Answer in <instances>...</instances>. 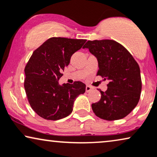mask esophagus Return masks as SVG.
Instances as JSON below:
<instances>
[{"mask_svg": "<svg viewBox=\"0 0 157 157\" xmlns=\"http://www.w3.org/2000/svg\"><path fill=\"white\" fill-rule=\"evenodd\" d=\"M92 90H93V87H90V86H89V85H87L86 88H85V90H86L87 93H89V92L91 91Z\"/></svg>", "mask_w": 157, "mask_h": 157, "instance_id": "34e87169", "label": "esophagus"}]
</instances>
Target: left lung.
Wrapping results in <instances>:
<instances>
[{
  "label": "left lung",
  "mask_w": 157,
  "mask_h": 157,
  "mask_svg": "<svg viewBox=\"0 0 157 157\" xmlns=\"http://www.w3.org/2000/svg\"><path fill=\"white\" fill-rule=\"evenodd\" d=\"M97 58L98 72L109 81L101 98L92 104L94 113L106 121L124 118L137 105L141 92V72L139 64L126 48L116 41H87L83 49Z\"/></svg>",
  "instance_id": "obj_1"
}]
</instances>
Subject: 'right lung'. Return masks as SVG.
<instances>
[{
  "instance_id": "1",
  "label": "right lung",
  "mask_w": 157,
  "mask_h": 157,
  "mask_svg": "<svg viewBox=\"0 0 157 157\" xmlns=\"http://www.w3.org/2000/svg\"><path fill=\"white\" fill-rule=\"evenodd\" d=\"M86 41L52 37L33 52L24 70V88L31 107L41 118L57 121L68 116L76 98L85 93L83 82L59 85V80Z\"/></svg>"
}]
</instances>
